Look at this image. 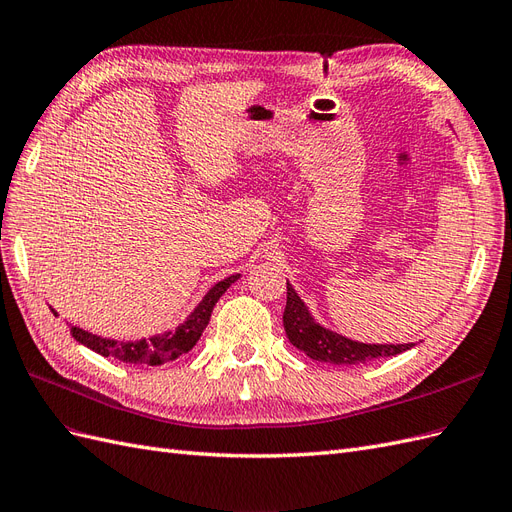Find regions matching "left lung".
Masks as SVG:
<instances>
[{
	"mask_svg": "<svg viewBox=\"0 0 512 512\" xmlns=\"http://www.w3.org/2000/svg\"><path fill=\"white\" fill-rule=\"evenodd\" d=\"M283 326L289 343L298 347L309 358L330 364H364L377 358L397 356L414 347V343L403 345H369L345 339L341 334L319 326L313 315L306 309V304L296 294V289L287 283V304L283 313Z\"/></svg>",
	"mask_w": 512,
	"mask_h": 512,
	"instance_id": "8db88e82",
	"label": "left lung"
}]
</instances>
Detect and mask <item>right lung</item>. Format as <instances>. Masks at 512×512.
<instances>
[{"label": "right lung", "mask_w": 512, "mask_h": 512, "mask_svg": "<svg viewBox=\"0 0 512 512\" xmlns=\"http://www.w3.org/2000/svg\"><path fill=\"white\" fill-rule=\"evenodd\" d=\"M238 279H240V274H233V276H227V279H223V281H218L208 291L206 298L197 304V309L186 317L184 324H180L178 328L169 330L165 334H156V337H152V339L113 341V339L98 337V334H92L87 330H81L77 326H70V334L81 345L90 347L92 352L105 356V358H115V360H122L128 364H150V367H158V364H165L169 360L180 358L186 352H191V349L197 345L201 332L208 326L214 304L229 289V285L236 283Z\"/></svg>", "instance_id": "right-lung-1"}]
</instances>
